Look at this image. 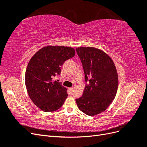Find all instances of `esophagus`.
Instances as JSON below:
<instances>
[{"instance_id": "34e87169", "label": "esophagus", "mask_w": 147, "mask_h": 147, "mask_svg": "<svg viewBox=\"0 0 147 147\" xmlns=\"http://www.w3.org/2000/svg\"><path fill=\"white\" fill-rule=\"evenodd\" d=\"M69 91L70 92V93H72V91H73V89L72 88H69Z\"/></svg>"}]
</instances>
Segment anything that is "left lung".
<instances>
[{
    "instance_id": "8db88e82",
    "label": "left lung",
    "mask_w": 147,
    "mask_h": 147,
    "mask_svg": "<svg viewBox=\"0 0 147 147\" xmlns=\"http://www.w3.org/2000/svg\"><path fill=\"white\" fill-rule=\"evenodd\" d=\"M76 51L89 84L76 102L78 109L89 116L103 112L114 100L118 86L116 67L112 58L100 49L78 47Z\"/></svg>"
}]
</instances>
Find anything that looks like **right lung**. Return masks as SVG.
<instances>
[{
  "mask_svg": "<svg viewBox=\"0 0 147 147\" xmlns=\"http://www.w3.org/2000/svg\"><path fill=\"white\" fill-rule=\"evenodd\" d=\"M75 55L73 48L48 45L30 59L25 74V84L30 99L43 112L59 109L67 97V88L53 78L61 73L64 62Z\"/></svg>",
  "mask_w": 147,
  "mask_h": 147,
  "instance_id": "obj_1",
  "label": "right lung"
}]
</instances>
